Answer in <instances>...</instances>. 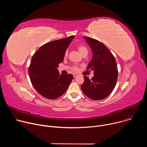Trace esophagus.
Instances as JSON below:
<instances>
[{"mask_svg": "<svg viewBox=\"0 0 147 147\" xmlns=\"http://www.w3.org/2000/svg\"><path fill=\"white\" fill-rule=\"evenodd\" d=\"M77 76H78V74H73V77H74V78L77 77Z\"/></svg>", "mask_w": 147, "mask_h": 147, "instance_id": "1", "label": "esophagus"}]
</instances>
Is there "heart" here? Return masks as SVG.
Instances as JSON below:
<instances>
[{"label":"heart","mask_w":147,"mask_h":147,"mask_svg":"<svg viewBox=\"0 0 147 147\" xmlns=\"http://www.w3.org/2000/svg\"><path fill=\"white\" fill-rule=\"evenodd\" d=\"M78 51L80 52V53L81 55L83 54V53H88V49H87V48H86V47H84V46H83V45H80V46L78 47ZM67 55H68V52H67V51H66L65 52V57L67 56ZM73 69H74V70H78V68H77V67H74L73 68Z\"/></svg>","instance_id":"heart-1"}]
</instances>
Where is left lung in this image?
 <instances>
[{
    "instance_id": "8db88e82",
    "label": "left lung",
    "mask_w": 147,
    "mask_h": 147,
    "mask_svg": "<svg viewBox=\"0 0 147 147\" xmlns=\"http://www.w3.org/2000/svg\"><path fill=\"white\" fill-rule=\"evenodd\" d=\"M84 38L92 52L87 70H93L94 76L91 80L85 76L81 88L91 99H103L108 96L115 87L118 76L116 62L109 49L100 41L87 36Z\"/></svg>"
}]
</instances>
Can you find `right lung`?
<instances>
[{"instance_id": "obj_1", "label": "right lung", "mask_w": 147, "mask_h": 147, "mask_svg": "<svg viewBox=\"0 0 147 147\" xmlns=\"http://www.w3.org/2000/svg\"><path fill=\"white\" fill-rule=\"evenodd\" d=\"M74 36L60 39L41 46L33 55L28 69L31 81L42 96L55 99L63 94L73 79L71 74H59V64Z\"/></svg>"}]
</instances>
